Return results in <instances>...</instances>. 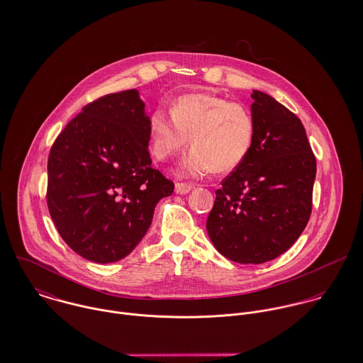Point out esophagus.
Instances as JSON below:
<instances>
[{
    "mask_svg": "<svg viewBox=\"0 0 363 363\" xmlns=\"http://www.w3.org/2000/svg\"><path fill=\"white\" fill-rule=\"evenodd\" d=\"M191 190H193V186H191V184H187V183H176V186H174L176 194H180V196L187 194V193H190Z\"/></svg>",
    "mask_w": 363,
    "mask_h": 363,
    "instance_id": "1",
    "label": "esophagus"
}]
</instances>
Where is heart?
Instances as JSON below:
<instances>
[{
	"mask_svg": "<svg viewBox=\"0 0 363 363\" xmlns=\"http://www.w3.org/2000/svg\"><path fill=\"white\" fill-rule=\"evenodd\" d=\"M170 114L152 111L148 134L152 154L159 160L180 154L190 140L193 150L177 169L182 177H200L212 169L229 172L245 160L253 147L255 121L242 104L199 92L177 98Z\"/></svg>",
	"mask_w": 363,
	"mask_h": 363,
	"instance_id": "obj_1",
	"label": "heart"
}]
</instances>
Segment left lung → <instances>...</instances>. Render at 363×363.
<instances>
[{
  "label": "left lung",
  "instance_id": "obj_1",
  "mask_svg": "<svg viewBox=\"0 0 363 363\" xmlns=\"http://www.w3.org/2000/svg\"><path fill=\"white\" fill-rule=\"evenodd\" d=\"M255 143L216 190L209 239L226 259L261 264L285 253L311 212L315 157L302 121L272 96L253 91Z\"/></svg>",
  "mask_w": 363,
  "mask_h": 363
}]
</instances>
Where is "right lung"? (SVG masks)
I'll list each match as a JSON object with an SVG mask.
<instances>
[{
	"label": "right lung",
	"instance_id": "1",
	"mask_svg": "<svg viewBox=\"0 0 363 363\" xmlns=\"http://www.w3.org/2000/svg\"><path fill=\"white\" fill-rule=\"evenodd\" d=\"M145 104L137 89L85 106L52 144L48 206L62 240L81 257L124 259L148 232L174 184L152 169Z\"/></svg>",
	"mask_w": 363,
	"mask_h": 363
}]
</instances>
